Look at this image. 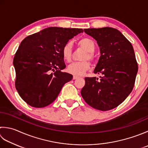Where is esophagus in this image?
I'll list each match as a JSON object with an SVG mask.
<instances>
[{
  "label": "esophagus",
  "instance_id": "obj_1",
  "mask_svg": "<svg viewBox=\"0 0 148 148\" xmlns=\"http://www.w3.org/2000/svg\"><path fill=\"white\" fill-rule=\"evenodd\" d=\"M79 76H73V79H78V78H79Z\"/></svg>",
  "mask_w": 148,
  "mask_h": 148
}]
</instances>
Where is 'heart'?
<instances>
[{
  "mask_svg": "<svg viewBox=\"0 0 148 148\" xmlns=\"http://www.w3.org/2000/svg\"><path fill=\"white\" fill-rule=\"evenodd\" d=\"M78 45L83 48L86 51V53L85 54L83 60L85 61L82 62H77L71 63L68 66L67 71L70 74H72L75 76H82L90 68L91 64L88 61L85 60H90L94 61L95 56L92 52L95 50V43L93 40L89 39L88 38H83L80 39L77 42ZM62 56L65 61L69 62L72 58V44L71 42H67L63 47Z\"/></svg>",
  "mask_w": 148,
  "mask_h": 148,
  "instance_id": "heart-1",
  "label": "heart"
}]
</instances>
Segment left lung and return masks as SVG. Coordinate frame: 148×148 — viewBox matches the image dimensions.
<instances>
[{"label": "left lung", "instance_id": "left-lung-1", "mask_svg": "<svg viewBox=\"0 0 148 148\" xmlns=\"http://www.w3.org/2000/svg\"><path fill=\"white\" fill-rule=\"evenodd\" d=\"M96 40L101 56L95 66L96 77H85L81 91L85 102L101 111L116 108L126 99L134 88L138 65L132 43L116 29H85Z\"/></svg>", "mask_w": 148, "mask_h": 148}]
</instances>
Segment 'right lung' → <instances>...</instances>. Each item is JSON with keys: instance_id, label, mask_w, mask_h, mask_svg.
Here are the masks:
<instances>
[{"instance_id": "add662e5", "label": "right lung", "mask_w": 148, "mask_h": 148, "mask_svg": "<svg viewBox=\"0 0 148 148\" xmlns=\"http://www.w3.org/2000/svg\"><path fill=\"white\" fill-rule=\"evenodd\" d=\"M82 29L50 27L22 40L14 55L15 86L20 96L35 108L48 106L56 99L72 75L65 68L62 51Z\"/></svg>"}]
</instances>
